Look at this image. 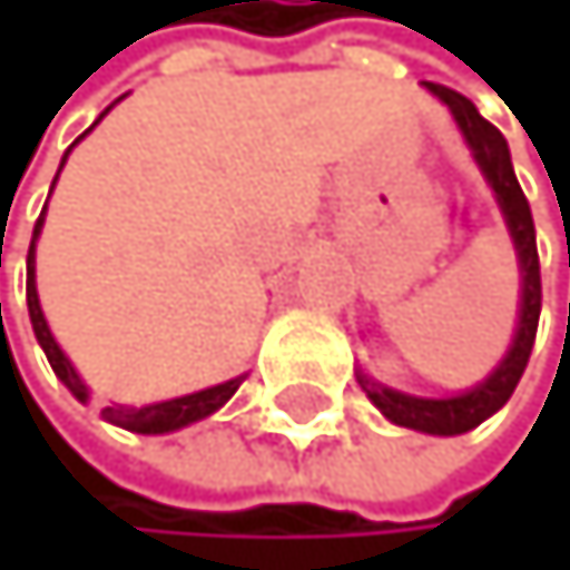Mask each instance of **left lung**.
Masks as SVG:
<instances>
[{
    "label": "left lung",
    "mask_w": 570,
    "mask_h": 570,
    "mask_svg": "<svg viewBox=\"0 0 570 570\" xmlns=\"http://www.w3.org/2000/svg\"><path fill=\"white\" fill-rule=\"evenodd\" d=\"M450 106V114L456 120L460 135H464L468 149L474 156V164L485 174L489 188L497 191V203L503 210L507 232L514 238L518 249V264H521V314H518V332L510 342L507 356L500 360V367L489 374L485 382L474 389L460 392V396L446 400H429V396H406V392L385 389L382 382L367 379L364 371L356 374V382L364 385L367 400L382 410L392 424H403V429L414 432H429V435H464L471 429H479L485 417H492L497 410L514 396V389L521 382L524 367H529V356L535 346V328H539V306H542V282H539V249H535V224L529 199L514 178V164H510V149L507 138L492 128V124L474 110V102L464 99L460 91L446 85H424Z\"/></svg>",
    "instance_id": "1"
}]
</instances>
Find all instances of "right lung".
I'll return each instance as SVG.
<instances>
[{
    "label": "right lung",
    "mask_w": 570,
    "mask_h": 570,
    "mask_svg": "<svg viewBox=\"0 0 570 570\" xmlns=\"http://www.w3.org/2000/svg\"><path fill=\"white\" fill-rule=\"evenodd\" d=\"M63 160H67V156H63ZM56 178H60V174H56ZM41 220H46V210H41V217L35 224V238H31V249H28V314H31V328H35L38 346L46 350V356H49L56 379H60L73 392V396L85 403L88 400V389L81 382V374L73 371L67 353L56 346V338H52L49 324H46V314H41V303H38V288H35V242H38V232H41ZM242 382H246V374H238V379L224 382V385H210V389H203V392H188V396L164 400V403H149V406H120L117 403V406H106L102 417L110 421V424H120V429H128V432H138V435L178 432V429H185V424L203 421V417H210L214 410H220L224 403L235 396V389Z\"/></svg>",
    "instance_id": "right-lung-1"
}]
</instances>
